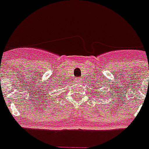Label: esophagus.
I'll list each match as a JSON object with an SVG mask.
<instances>
[{"label":"esophagus","instance_id":"esophagus-1","mask_svg":"<svg viewBox=\"0 0 149 149\" xmlns=\"http://www.w3.org/2000/svg\"><path fill=\"white\" fill-rule=\"evenodd\" d=\"M79 80H81V79H79Z\"/></svg>","mask_w":149,"mask_h":149}]
</instances>
